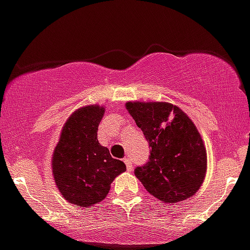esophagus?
Returning <instances> with one entry per match:
<instances>
[{"instance_id": "esophagus-1", "label": "esophagus", "mask_w": 250, "mask_h": 250, "mask_svg": "<svg viewBox=\"0 0 250 250\" xmlns=\"http://www.w3.org/2000/svg\"><path fill=\"white\" fill-rule=\"evenodd\" d=\"M123 161H125V166H127V170L128 171H131L132 170V160L129 157H125V160H123Z\"/></svg>"}]
</instances>
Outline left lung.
Returning a JSON list of instances; mask_svg holds the SVG:
<instances>
[{"label": "left lung", "instance_id": "8db88e82", "mask_svg": "<svg viewBox=\"0 0 250 250\" xmlns=\"http://www.w3.org/2000/svg\"><path fill=\"white\" fill-rule=\"evenodd\" d=\"M125 107L151 147L148 161L134 175L164 203L192 196L206 172V149L194 123L170 103L129 102Z\"/></svg>", "mask_w": 250, "mask_h": 250}]
</instances>
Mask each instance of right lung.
Returning <instances> with one entry per match:
<instances>
[{
	"label": "right lung",
	"instance_id": "add662e5",
	"mask_svg": "<svg viewBox=\"0 0 250 250\" xmlns=\"http://www.w3.org/2000/svg\"><path fill=\"white\" fill-rule=\"evenodd\" d=\"M104 108L78 109L62 128L53 156V173L60 192L70 204L93 206L109 192L110 184L125 171L123 161L101 146L97 131Z\"/></svg>",
	"mask_w": 250,
	"mask_h": 250
}]
</instances>
